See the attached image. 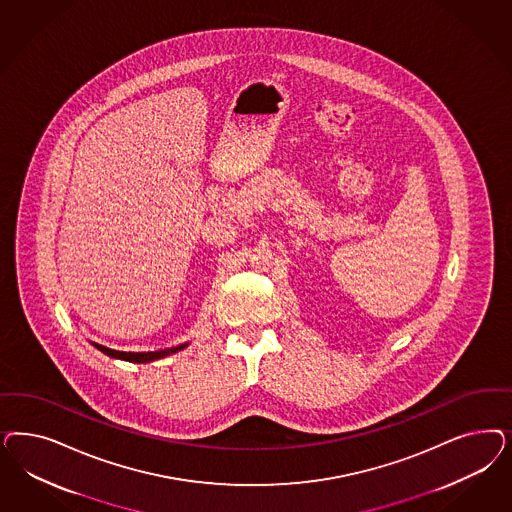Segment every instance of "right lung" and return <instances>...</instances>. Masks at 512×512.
I'll use <instances>...</instances> for the list:
<instances>
[{
	"mask_svg": "<svg viewBox=\"0 0 512 512\" xmlns=\"http://www.w3.org/2000/svg\"><path fill=\"white\" fill-rule=\"evenodd\" d=\"M92 345L98 348V350H101L103 354L111 356V358L132 363L154 362V360H160V358H165V356H169V354H175V352H179L182 348L188 347V343H184V345H179V347L165 348V350H156V352H120V350L103 347V345H98V343H92Z\"/></svg>",
	"mask_w": 512,
	"mask_h": 512,
	"instance_id": "1",
	"label": "right lung"
}]
</instances>
